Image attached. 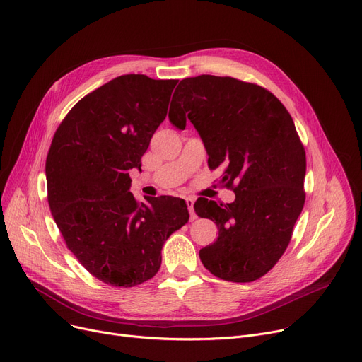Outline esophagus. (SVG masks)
<instances>
[{
	"mask_svg": "<svg viewBox=\"0 0 362 362\" xmlns=\"http://www.w3.org/2000/svg\"><path fill=\"white\" fill-rule=\"evenodd\" d=\"M194 202H195V199H194V198H186V206H187V209H189L191 220H195V218H197L195 211H194Z\"/></svg>",
	"mask_w": 362,
	"mask_h": 362,
	"instance_id": "esophagus-1",
	"label": "esophagus"
}]
</instances>
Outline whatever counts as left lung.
Here are the masks:
<instances>
[{
    "mask_svg": "<svg viewBox=\"0 0 362 362\" xmlns=\"http://www.w3.org/2000/svg\"><path fill=\"white\" fill-rule=\"evenodd\" d=\"M168 119L180 130L191 119L209 167H222V183L235 192L230 204H194L218 229L199 250L202 264L225 281L259 279L284 255L305 204L306 153L291 115L260 86L199 75L179 83Z\"/></svg>",
    "mask_w": 362,
    "mask_h": 362,
    "instance_id": "obj_1",
    "label": "left lung"
}]
</instances>
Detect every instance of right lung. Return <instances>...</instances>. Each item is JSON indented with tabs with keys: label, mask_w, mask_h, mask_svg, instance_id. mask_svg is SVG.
Returning a JSON list of instances; mask_svg holds the SVG:
<instances>
[{
	"label": "right lung",
	"mask_w": 362,
	"mask_h": 362,
	"mask_svg": "<svg viewBox=\"0 0 362 362\" xmlns=\"http://www.w3.org/2000/svg\"><path fill=\"white\" fill-rule=\"evenodd\" d=\"M177 80L140 74L114 78L87 94L54 133L45 161L54 222L84 268L114 287H134L161 266V250L189 211L176 197L130 192L151 137L167 117Z\"/></svg>",
	"instance_id": "1"
}]
</instances>
